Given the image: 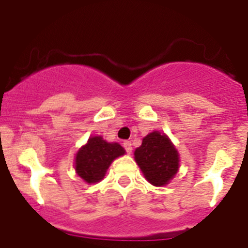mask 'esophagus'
Segmentation results:
<instances>
[{
	"label": "esophagus",
	"mask_w": 248,
	"mask_h": 248,
	"mask_svg": "<svg viewBox=\"0 0 248 248\" xmlns=\"http://www.w3.org/2000/svg\"><path fill=\"white\" fill-rule=\"evenodd\" d=\"M123 145H124V148H125L126 153H128V154H130L131 150H133V148H131V143H130V141H124V143H123Z\"/></svg>",
	"instance_id": "obj_1"
}]
</instances>
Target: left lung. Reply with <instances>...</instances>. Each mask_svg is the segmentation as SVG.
<instances>
[{
    "instance_id": "left-lung-1",
    "label": "left lung",
    "mask_w": 248,
    "mask_h": 248,
    "mask_svg": "<svg viewBox=\"0 0 248 248\" xmlns=\"http://www.w3.org/2000/svg\"><path fill=\"white\" fill-rule=\"evenodd\" d=\"M134 159L146 180L154 186L168 185L180 168L179 151L163 131L149 133L135 149Z\"/></svg>"
}]
</instances>
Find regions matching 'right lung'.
Wrapping results in <instances>:
<instances>
[{"mask_svg": "<svg viewBox=\"0 0 248 248\" xmlns=\"http://www.w3.org/2000/svg\"><path fill=\"white\" fill-rule=\"evenodd\" d=\"M125 154V149L118 143H109L100 135L91 137L87 144L77 151L74 169L77 175L87 184L103 180L110 164Z\"/></svg>", "mask_w": 248, "mask_h": 248, "instance_id": "obj_1", "label": "right lung"}]
</instances>
